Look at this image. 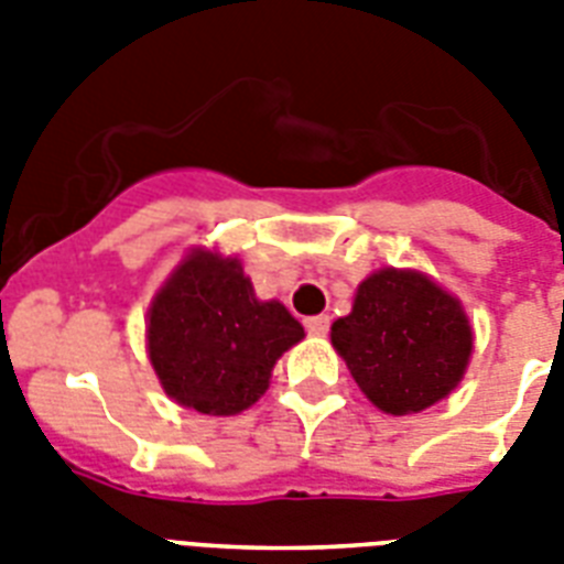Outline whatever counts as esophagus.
Instances as JSON below:
<instances>
[{
    "label": "esophagus",
    "instance_id": "obj_1",
    "mask_svg": "<svg viewBox=\"0 0 564 564\" xmlns=\"http://www.w3.org/2000/svg\"><path fill=\"white\" fill-rule=\"evenodd\" d=\"M304 325H307V330L313 336H325L327 330H330V318H327V316H313V318H307Z\"/></svg>",
    "mask_w": 564,
    "mask_h": 564
}]
</instances>
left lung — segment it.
<instances>
[{"label":"left lung","mask_w":564,"mask_h":564,"mask_svg":"<svg viewBox=\"0 0 564 564\" xmlns=\"http://www.w3.org/2000/svg\"><path fill=\"white\" fill-rule=\"evenodd\" d=\"M330 343L362 394L389 415H410L454 392L474 351L459 299L415 269H380L357 286Z\"/></svg>","instance_id":"left-lung-1"}]
</instances>
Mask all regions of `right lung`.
Returning a JSON list of instances; mask_svg holds the SVG:
<instances>
[{"label":"right lung","instance_id":"1","mask_svg":"<svg viewBox=\"0 0 564 564\" xmlns=\"http://www.w3.org/2000/svg\"><path fill=\"white\" fill-rule=\"evenodd\" d=\"M304 339L281 301H260L237 257L193 248L149 307L145 348L163 392L204 415H237Z\"/></svg>","mask_w":564,"mask_h":564}]
</instances>
